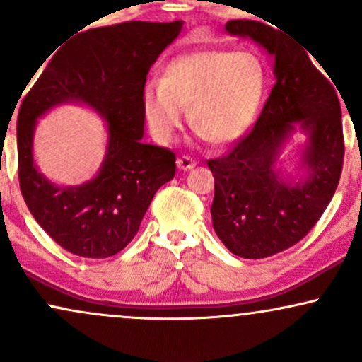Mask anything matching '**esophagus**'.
Returning <instances> with one entry per match:
<instances>
[{"instance_id": "obj_1", "label": "esophagus", "mask_w": 362, "mask_h": 362, "mask_svg": "<svg viewBox=\"0 0 362 362\" xmlns=\"http://www.w3.org/2000/svg\"><path fill=\"white\" fill-rule=\"evenodd\" d=\"M177 167L184 170V172H189V170H192L195 167V161L190 156H180L177 160Z\"/></svg>"}]
</instances>
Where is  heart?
Listing matches in <instances>:
<instances>
[{
	"label": "heart",
	"instance_id": "obj_1",
	"mask_svg": "<svg viewBox=\"0 0 362 362\" xmlns=\"http://www.w3.org/2000/svg\"><path fill=\"white\" fill-rule=\"evenodd\" d=\"M265 90L267 69L255 52L207 49L177 57L165 68L161 81L144 83L141 107L160 144L173 139L189 109L199 138L226 146L255 124Z\"/></svg>",
	"mask_w": 362,
	"mask_h": 362
}]
</instances>
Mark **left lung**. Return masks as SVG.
<instances>
[{"label": "left lung", "mask_w": 362, "mask_h": 362, "mask_svg": "<svg viewBox=\"0 0 362 362\" xmlns=\"http://www.w3.org/2000/svg\"><path fill=\"white\" fill-rule=\"evenodd\" d=\"M224 28L274 57L276 85L250 134L228 156L207 161L214 175L211 218L231 253L264 259L300 242L334 197L344 163L342 114L335 88L301 45L253 20H231ZM296 132L307 139L286 160Z\"/></svg>", "instance_id": "8db88e82"}]
</instances>
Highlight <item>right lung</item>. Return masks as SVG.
Here are the masks:
<instances>
[{
  "label": "right lung",
  "mask_w": 362,
  "mask_h": 362,
  "mask_svg": "<svg viewBox=\"0 0 362 362\" xmlns=\"http://www.w3.org/2000/svg\"><path fill=\"white\" fill-rule=\"evenodd\" d=\"M182 25L177 20L90 28L56 52L20 105V190L45 233L74 255L107 259L126 248L156 190L175 175V155L143 143L141 91L149 68ZM66 103L86 106L106 122L101 168L80 186L52 182L33 155L38 119Z\"/></svg>",
  "instance_id": "obj_1"
}]
</instances>
